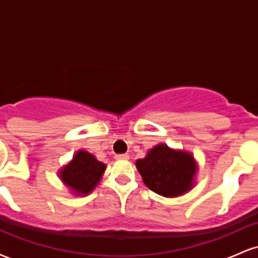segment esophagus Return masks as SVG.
Wrapping results in <instances>:
<instances>
[{
	"instance_id": "1",
	"label": "esophagus",
	"mask_w": 258,
	"mask_h": 258,
	"mask_svg": "<svg viewBox=\"0 0 258 258\" xmlns=\"http://www.w3.org/2000/svg\"><path fill=\"white\" fill-rule=\"evenodd\" d=\"M115 158L117 160H127L128 159V155L127 154H117V155H115Z\"/></svg>"
}]
</instances>
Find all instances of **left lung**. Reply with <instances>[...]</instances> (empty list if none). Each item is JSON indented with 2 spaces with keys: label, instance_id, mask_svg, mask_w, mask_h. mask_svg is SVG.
<instances>
[{
  "label": "left lung",
  "instance_id": "obj_1",
  "mask_svg": "<svg viewBox=\"0 0 258 258\" xmlns=\"http://www.w3.org/2000/svg\"><path fill=\"white\" fill-rule=\"evenodd\" d=\"M136 166L144 184L166 198L179 197L191 189L197 171L191 154L170 149L165 144L154 147L146 158L137 160Z\"/></svg>",
  "mask_w": 258,
  "mask_h": 258
}]
</instances>
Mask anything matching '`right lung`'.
<instances>
[{
	"label": "right lung",
	"instance_id": "1",
	"mask_svg": "<svg viewBox=\"0 0 258 258\" xmlns=\"http://www.w3.org/2000/svg\"><path fill=\"white\" fill-rule=\"evenodd\" d=\"M106 166L90 153L80 150L73 161L60 171V178L73 191L88 194L102 178Z\"/></svg>",
	"mask_w": 258,
	"mask_h": 258
}]
</instances>
